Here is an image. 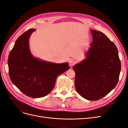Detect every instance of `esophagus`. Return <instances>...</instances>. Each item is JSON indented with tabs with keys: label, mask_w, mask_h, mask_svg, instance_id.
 <instances>
[{
	"label": "esophagus",
	"mask_w": 128,
	"mask_h": 128,
	"mask_svg": "<svg viewBox=\"0 0 128 128\" xmlns=\"http://www.w3.org/2000/svg\"><path fill=\"white\" fill-rule=\"evenodd\" d=\"M69 65L71 66H73L74 64H75V61L74 59H69Z\"/></svg>",
	"instance_id": "1"
}]
</instances>
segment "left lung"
Instances as JSON below:
<instances>
[{"label":"left lung","instance_id":"obj_1","mask_svg":"<svg viewBox=\"0 0 128 128\" xmlns=\"http://www.w3.org/2000/svg\"><path fill=\"white\" fill-rule=\"evenodd\" d=\"M93 42L86 58L73 66L77 93L88 100L104 97L116 86L121 72L116 46L102 32L91 30Z\"/></svg>","mask_w":128,"mask_h":128}]
</instances>
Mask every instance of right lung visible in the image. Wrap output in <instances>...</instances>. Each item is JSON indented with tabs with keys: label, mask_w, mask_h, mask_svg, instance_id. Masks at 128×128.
Instances as JSON below:
<instances>
[{
	"label": "right lung",
	"mask_w": 128,
	"mask_h": 128,
	"mask_svg": "<svg viewBox=\"0 0 128 128\" xmlns=\"http://www.w3.org/2000/svg\"><path fill=\"white\" fill-rule=\"evenodd\" d=\"M36 29L19 37L8 56L9 75L12 83L24 94L38 98L48 94L56 77L69 69L68 62L56 64L35 58L31 53L29 38Z\"/></svg>",
	"instance_id": "1"
}]
</instances>
